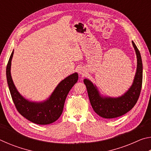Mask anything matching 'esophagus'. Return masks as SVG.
<instances>
[{
    "label": "esophagus",
    "instance_id": "34e87169",
    "mask_svg": "<svg viewBox=\"0 0 151 151\" xmlns=\"http://www.w3.org/2000/svg\"><path fill=\"white\" fill-rule=\"evenodd\" d=\"M85 73H86V71H85V70L84 69L83 67H81L78 69V73L81 74V75H84L85 74Z\"/></svg>",
    "mask_w": 151,
    "mask_h": 151
}]
</instances>
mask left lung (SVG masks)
Masks as SVG:
<instances>
[{"label": "left lung", "mask_w": 151, "mask_h": 151, "mask_svg": "<svg viewBox=\"0 0 151 151\" xmlns=\"http://www.w3.org/2000/svg\"><path fill=\"white\" fill-rule=\"evenodd\" d=\"M132 43L137 58V70L132 85L123 94L118 97L104 96L89 79L83 81L92 107L103 118L113 119L123 115L133 108L139 99L142 83V63L139 49L133 41Z\"/></svg>", "instance_id": "1"}]
</instances>
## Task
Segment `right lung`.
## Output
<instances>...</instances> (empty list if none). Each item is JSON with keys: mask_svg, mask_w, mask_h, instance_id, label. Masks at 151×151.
Wrapping results in <instances>:
<instances>
[{"mask_svg": "<svg viewBox=\"0 0 151 151\" xmlns=\"http://www.w3.org/2000/svg\"><path fill=\"white\" fill-rule=\"evenodd\" d=\"M13 54L14 50L7 64L6 74L10 93L17 111L24 118L35 124L52 123L62 114L66 96L78 81V73H73L60 81L47 100L40 102L29 101L20 94L12 81L11 69Z\"/></svg>", "mask_w": 151, "mask_h": 151, "instance_id": "1", "label": "right lung"}]
</instances>
